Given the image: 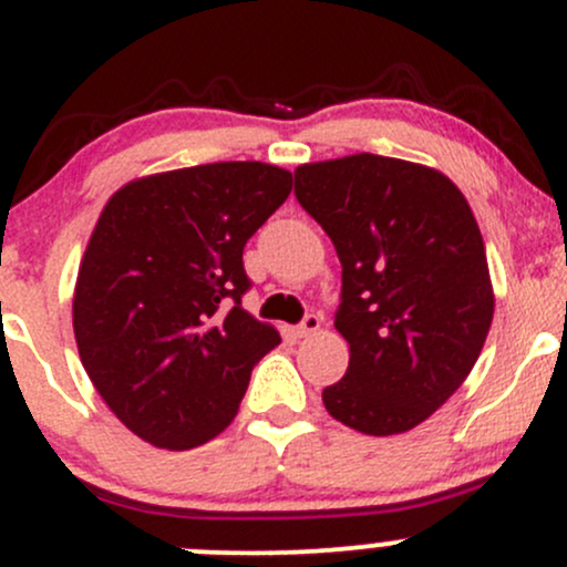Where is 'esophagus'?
I'll return each instance as SVG.
<instances>
[{
	"label": "esophagus",
	"instance_id": "esophagus-1",
	"mask_svg": "<svg viewBox=\"0 0 567 567\" xmlns=\"http://www.w3.org/2000/svg\"><path fill=\"white\" fill-rule=\"evenodd\" d=\"M320 331V315H307V318L301 320V326L296 329L299 337H312V333Z\"/></svg>",
	"mask_w": 567,
	"mask_h": 567
}]
</instances>
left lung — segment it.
I'll list each match as a JSON object with an SVG mask.
<instances>
[{"mask_svg":"<svg viewBox=\"0 0 567 567\" xmlns=\"http://www.w3.org/2000/svg\"><path fill=\"white\" fill-rule=\"evenodd\" d=\"M296 198L342 264L350 363L326 410L363 434L426 421L478 361L494 315L484 238L440 171L380 154L296 168Z\"/></svg>","mask_w":567,"mask_h":567,"instance_id":"obj_1","label":"left lung"}]
</instances>
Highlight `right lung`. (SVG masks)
Segmentation results:
<instances>
[{
  "label": "right lung",
  "instance_id": "1",
  "mask_svg": "<svg viewBox=\"0 0 567 567\" xmlns=\"http://www.w3.org/2000/svg\"><path fill=\"white\" fill-rule=\"evenodd\" d=\"M290 171L212 163L111 195L83 252L73 331L89 380L133 434L168 451L217 437L282 339L241 307L244 244L285 204Z\"/></svg>",
  "mask_w": 567,
  "mask_h": 567
}]
</instances>
